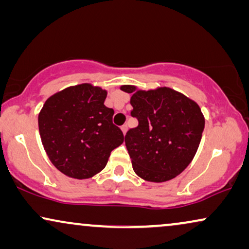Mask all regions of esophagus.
<instances>
[{
	"label": "esophagus",
	"instance_id": "esophagus-1",
	"mask_svg": "<svg viewBox=\"0 0 249 249\" xmlns=\"http://www.w3.org/2000/svg\"><path fill=\"white\" fill-rule=\"evenodd\" d=\"M121 130H122V132H124V135H125V132H127V130H128V125L127 124L121 125Z\"/></svg>",
	"mask_w": 249,
	"mask_h": 249
}]
</instances>
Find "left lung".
I'll use <instances>...</instances> for the list:
<instances>
[{"label": "left lung", "instance_id": "obj_1", "mask_svg": "<svg viewBox=\"0 0 249 249\" xmlns=\"http://www.w3.org/2000/svg\"><path fill=\"white\" fill-rule=\"evenodd\" d=\"M131 93V117L138 125L124 136L132 169L146 181L163 182L180 175L195 156L205 125L198 104L168 87Z\"/></svg>", "mask_w": 249, "mask_h": 249}]
</instances>
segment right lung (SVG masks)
<instances>
[{
	"mask_svg": "<svg viewBox=\"0 0 249 249\" xmlns=\"http://www.w3.org/2000/svg\"><path fill=\"white\" fill-rule=\"evenodd\" d=\"M107 90L81 84L47 98L38 115L39 135L53 165L68 177L87 179L103 170L124 142L107 107Z\"/></svg>",
	"mask_w": 249,
	"mask_h": 249,
	"instance_id": "right-lung-1",
	"label": "right lung"
}]
</instances>
